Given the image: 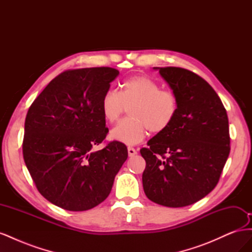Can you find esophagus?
Wrapping results in <instances>:
<instances>
[{
  "label": "esophagus",
  "mask_w": 252,
  "mask_h": 252,
  "mask_svg": "<svg viewBox=\"0 0 252 252\" xmlns=\"http://www.w3.org/2000/svg\"><path fill=\"white\" fill-rule=\"evenodd\" d=\"M127 149H128V156L129 157H134L136 155V150L134 148L129 146Z\"/></svg>",
  "instance_id": "obj_1"
}]
</instances>
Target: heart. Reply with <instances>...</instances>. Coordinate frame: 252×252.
Here are the masks:
<instances>
[{
  "label": "heart",
  "mask_w": 252,
  "mask_h": 252,
  "mask_svg": "<svg viewBox=\"0 0 252 252\" xmlns=\"http://www.w3.org/2000/svg\"><path fill=\"white\" fill-rule=\"evenodd\" d=\"M129 109L130 118L121 121L110 132L114 141L127 145L142 142L147 130L165 131L178 112V98L168 90H161L158 84L146 75L126 80L121 91L108 89L101 101V110L106 122L112 124Z\"/></svg>",
  "instance_id": "1"
}]
</instances>
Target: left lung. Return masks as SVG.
<instances>
[{
	"mask_svg": "<svg viewBox=\"0 0 252 252\" xmlns=\"http://www.w3.org/2000/svg\"><path fill=\"white\" fill-rule=\"evenodd\" d=\"M178 98V112L165 131L142 148L143 188L166 207H185L217 186L230 152L227 112L213 88L194 72L154 67Z\"/></svg>",
	"mask_w": 252,
	"mask_h": 252,
	"instance_id": "obj_1",
	"label": "left lung"
}]
</instances>
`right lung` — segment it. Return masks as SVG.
<instances>
[{
    "mask_svg": "<svg viewBox=\"0 0 252 252\" xmlns=\"http://www.w3.org/2000/svg\"><path fill=\"white\" fill-rule=\"evenodd\" d=\"M119 73L110 67L64 71L27 112L23 157L37 190L58 207L85 211L101 204L127 159L118 141L93 151L108 132L101 101Z\"/></svg>",
    "mask_w": 252,
    "mask_h": 252,
    "instance_id": "right-lung-1",
    "label": "right lung"
}]
</instances>
